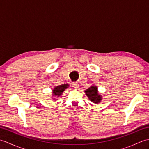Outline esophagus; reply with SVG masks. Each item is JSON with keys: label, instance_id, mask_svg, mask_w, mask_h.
<instances>
[{"label": "esophagus", "instance_id": "obj_1", "mask_svg": "<svg viewBox=\"0 0 149 149\" xmlns=\"http://www.w3.org/2000/svg\"><path fill=\"white\" fill-rule=\"evenodd\" d=\"M78 86H79L78 83H72V87L74 88H78Z\"/></svg>", "mask_w": 149, "mask_h": 149}]
</instances>
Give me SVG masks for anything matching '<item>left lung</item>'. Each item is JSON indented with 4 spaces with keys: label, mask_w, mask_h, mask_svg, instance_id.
I'll list each match as a JSON object with an SVG mask.
<instances>
[{
    "label": "left lung",
    "mask_w": 149,
    "mask_h": 149,
    "mask_svg": "<svg viewBox=\"0 0 149 149\" xmlns=\"http://www.w3.org/2000/svg\"><path fill=\"white\" fill-rule=\"evenodd\" d=\"M84 92L88 99L93 103L99 104L102 100V95L99 93L98 87L95 85H92L90 88H88L87 90L84 91Z\"/></svg>",
    "instance_id": "obj_1"
}]
</instances>
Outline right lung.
Listing matches in <instances>:
<instances>
[{
	"instance_id": "add662e5",
	"label": "right lung",
	"mask_w": 149,
	"mask_h": 149,
	"mask_svg": "<svg viewBox=\"0 0 149 149\" xmlns=\"http://www.w3.org/2000/svg\"><path fill=\"white\" fill-rule=\"evenodd\" d=\"M69 87V84H61L59 85V86H56L52 90V96H54L52 99L54 100H57L56 97H61L62 93H63L66 88Z\"/></svg>"
}]
</instances>
